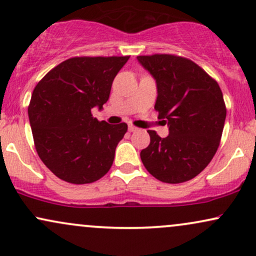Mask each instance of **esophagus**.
Returning <instances> with one entry per match:
<instances>
[{"instance_id": "obj_1", "label": "esophagus", "mask_w": 256, "mask_h": 256, "mask_svg": "<svg viewBox=\"0 0 256 256\" xmlns=\"http://www.w3.org/2000/svg\"><path fill=\"white\" fill-rule=\"evenodd\" d=\"M138 128H136V126H134V125H128V131L130 132H134V131H137Z\"/></svg>"}]
</instances>
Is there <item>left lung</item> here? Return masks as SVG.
I'll use <instances>...</instances> for the list:
<instances>
[{
  "label": "left lung",
  "instance_id": "left-lung-1",
  "mask_svg": "<svg viewBox=\"0 0 256 256\" xmlns=\"http://www.w3.org/2000/svg\"><path fill=\"white\" fill-rule=\"evenodd\" d=\"M156 80L155 110L168 125L161 138L149 130L150 144L140 160L152 177L178 184L200 174L218 150L226 107L218 83L194 61L177 55L137 56Z\"/></svg>",
  "mask_w": 256,
  "mask_h": 256
}]
</instances>
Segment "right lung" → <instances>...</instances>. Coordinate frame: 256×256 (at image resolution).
I'll use <instances>...</instances> for the list:
<instances>
[{
	"instance_id": "1",
	"label": "right lung",
	"mask_w": 256,
	"mask_h": 256,
	"mask_svg": "<svg viewBox=\"0 0 256 256\" xmlns=\"http://www.w3.org/2000/svg\"><path fill=\"white\" fill-rule=\"evenodd\" d=\"M128 58H71L46 73L34 88L28 106L34 146L58 178L88 184L110 171L128 125L98 122L91 110H102L114 78Z\"/></svg>"
}]
</instances>
